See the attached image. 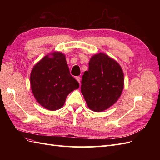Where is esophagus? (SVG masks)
Instances as JSON below:
<instances>
[{
    "mask_svg": "<svg viewBox=\"0 0 160 160\" xmlns=\"http://www.w3.org/2000/svg\"><path fill=\"white\" fill-rule=\"evenodd\" d=\"M76 80L79 82V83H80V82H81V77H76Z\"/></svg>",
    "mask_w": 160,
    "mask_h": 160,
    "instance_id": "34e87169",
    "label": "esophagus"
}]
</instances>
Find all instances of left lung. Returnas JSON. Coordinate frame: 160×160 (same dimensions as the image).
<instances>
[{"instance_id": "obj_1", "label": "left lung", "mask_w": 160, "mask_h": 160, "mask_svg": "<svg viewBox=\"0 0 160 160\" xmlns=\"http://www.w3.org/2000/svg\"><path fill=\"white\" fill-rule=\"evenodd\" d=\"M82 78L81 93L88 108L95 112L108 109L117 102L123 89L122 67L104 52L91 57L89 70Z\"/></svg>"}]
</instances>
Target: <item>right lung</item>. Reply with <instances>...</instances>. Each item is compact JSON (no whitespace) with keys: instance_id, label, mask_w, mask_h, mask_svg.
<instances>
[{"instance_id":"add662e5","label":"right lung","mask_w":160,"mask_h":160,"mask_svg":"<svg viewBox=\"0 0 160 160\" xmlns=\"http://www.w3.org/2000/svg\"><path fill=\"white\" fill-rule=\"evenodd\" d=\"M30 81L37 102L50 111L61 108L67 96L79 87L70 74L65 54L59 51L45 55L34 65Z\"/></svg>"}]
</instances>
